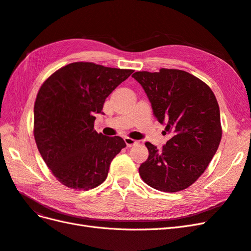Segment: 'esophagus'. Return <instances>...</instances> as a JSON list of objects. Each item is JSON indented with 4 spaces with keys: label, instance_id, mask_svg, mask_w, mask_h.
I'll list each match as a JSON object with an SVG mask.
<instances>
[{
    "label": "esophagus",
    "instance_id": "1",
    "mask_svg": "<svg viewBox=\"0 0 251 251\" xmlns=\"http://www.w3.org/2000/svg\"><path fill=\"white\" fill-rule=\"evenodd\" d=\"M125 142H126V147H127V148H131V147L135 146L136 143H137V141L134 140V139H132V138H128V137H126V138H125Z\"/></svg>",
    "mask_w": 251,
    "mask_h": 251
}]
</instances>
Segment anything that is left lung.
<instances>
[{
    "label": "left lung",
    "mask_w": 251,
    "mask_h": 251,
    "mask_svg": "<svg viewBox=\"0 0 251 251\" xmlns=\"http://www.w3.org/2000/svg\"><path fill=\"white\" fill-rule=\"evenodd\" d=\"M151 104L154 116L165 126L170 140L162 149L147 142L149 158L139 168L148 185L175 193L191 186L206 170L222 137L220 109L211 89L188 72L160 69L135 72Z\"/></svg>",
    "instance_id": "1"
}]
</instances>
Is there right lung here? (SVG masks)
Masks as SVG:
<instances>
[{
  "mask_svg": "<svg viewBox=\"0 0 251 251\" xmlns=\"http://www.w3.org/2000/svg\"><path fill=\"white\" fill-rule=\"evenodd\" d=\"M133 70L93 63H72L45 81L34 103V138L55 178L74 189H92L108 176L110 164L126 148L119 136L94 130V116L105 98Z\"/></svg>",
  "mask_w": 251,
  "mask_h": 251,
  "instance_id": "add662e5",
  "label": "right lung"
}]
</instances>
